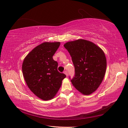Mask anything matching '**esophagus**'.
<instances>
[{
    "label": "esophagus",
    "instance_id": "obj_1",
    "mask_svg": "<svg viewBox=\"0 0 128 128\" xmlns=\"http://www.w3.org/2000/svg\"><path fill=\"white\" fill-rule=\"evenodd\" d=\"M64 73L66 76H68V72H67L66 70H65L64 72Z\"/></svg>",
    "mask_w": 128,
    "mask_h": 128
}]
</instances>
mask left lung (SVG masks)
<instances>
[{
  "label": "left lung",
  "instance_id": "left-lung-1",
  "mask_svg": "<svg viewBox=\"0 0 128 128\" xmlns=\"http://www.w3.org/2000/svg\"><path fill=\"white\" fill-rule=\"evenodd\" d=\"M64 46L74 66L72 85L82 94H92L100 86L106 74L107 60L103 51L95 43L82 39L66 42Z\"/></svg>",
  "mask_w": 128,
  "mask_h": 128
}]
</instances>
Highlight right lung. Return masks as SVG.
I'll return each instance as SVG.
<instances>
[{
	"label": "right lung",
	"mask_w": 128,
	"mask_h": 128,
	"mask_svg": "<svg viewBox=\"0 0 128 128\" xmlns=\"http://www.w3.org/2000/svg\"><path fill=\"white\" fill-rule=\"evenodd\" d=\"M60 42H43L36 47L24 60L22 70L29 89L39 98H54L66 76L58 70V63L53 56Z\"/></svg>",
	"instance_id": "1"
}]
</instances>
